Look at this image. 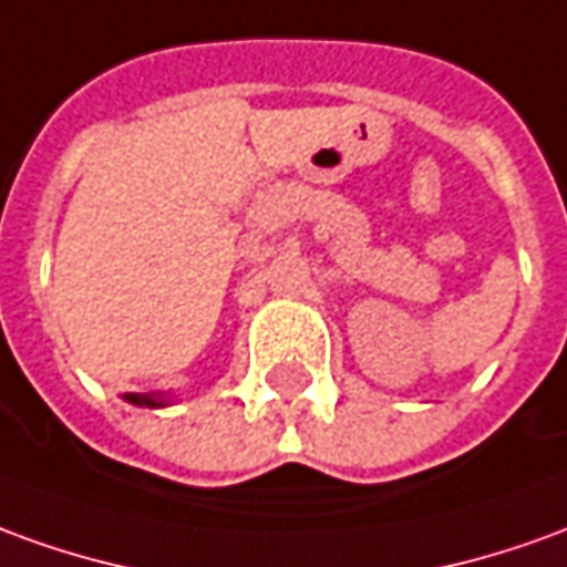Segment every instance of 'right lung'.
I'll use <instances>...</instances> for the list:
<instances>
[{
	"instance_id": "add662e5",
	"label": "right lung",
	"mask_w": 567,
	"mask_h": 567,
	"mask_svg": "<svg viewBox=\"0 0 567 567\" xmlns=\"http://www.w3.org/2000/svg\"><path fill=\"white\" fill-rule=\"evenodd\" d=\"M125 402H132V405L141 408H165L172 405V399L162 393H125Z\"/></svg>"
}]
</instances>
